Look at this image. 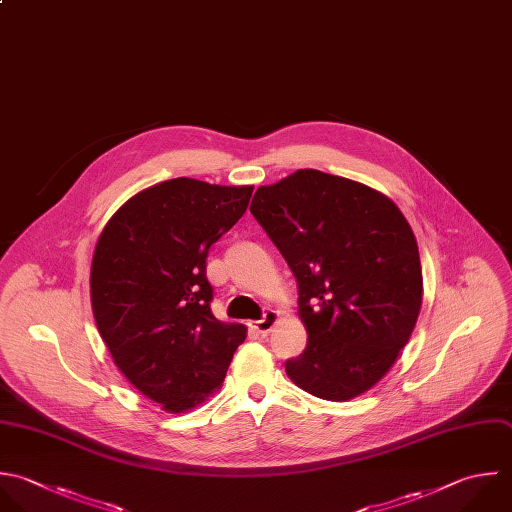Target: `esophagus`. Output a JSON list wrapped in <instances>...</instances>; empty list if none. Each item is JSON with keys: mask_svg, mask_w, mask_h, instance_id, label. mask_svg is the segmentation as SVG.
Returning <instances> with one entry per match:
<instances>
[{"mask_svg": "<svg viewBox=\"0 0 512 512\" xmlns=\"http://www.w3.org/2000/svg\"><path fill=\"white\" fill-rule=\"evenodd\" d=\"M276 322H278V312L268 310V312L264 314V318H262V320H258V322L254 324V328H256V332H258V334L266 336V334L276 326Z\"/></svg>", "mask_w": 512, "mask_h": 512, "instance_id": "obj_1", "label": "esophagus"}]
</instances>
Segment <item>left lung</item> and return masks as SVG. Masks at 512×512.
Masks as SVG:
<instances>
[{
	"instance_id": "left-lung-1",
	"label": "left lung",
	"mask_w": 512,
	"mask_h": 512,
	"mask_svg": "<svg viewBox=\"0 0 512 512\" xmlns=\"http://www.w3.org/2000/svg\"><path fill=\"white\" fill-rule=\"evenodd\" d=\"M250 212L298 282L308 344L286 360V374L334 402L370 390L422 306L418 246L402 212L384 194L320 170L260 186Z\"/></svg>"
}]
</instances>
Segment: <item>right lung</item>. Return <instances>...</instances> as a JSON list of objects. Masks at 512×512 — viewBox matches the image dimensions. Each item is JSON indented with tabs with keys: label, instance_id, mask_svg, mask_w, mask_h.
I'll list each match as a JSON object with an SVG mask.
<instances>
[{
	"label": "right lung",
	"instance_id": "1",
	"mask_svg": "<svg viewBox=\"0 0 512 512\" xmlns=\"http://www.w3.org/2000/svg\"><path fill=\"white\" fill-rule=\"evenodd\" d=\"M252 190L166 180L132 196L98 238L90 296L100 336L122 374L168 412L218 390L246 338L244 324L212 314L206 258Z\"/></svg>",
	"mask_w": 512,
	"mask_h": 512
}]
</instances>
